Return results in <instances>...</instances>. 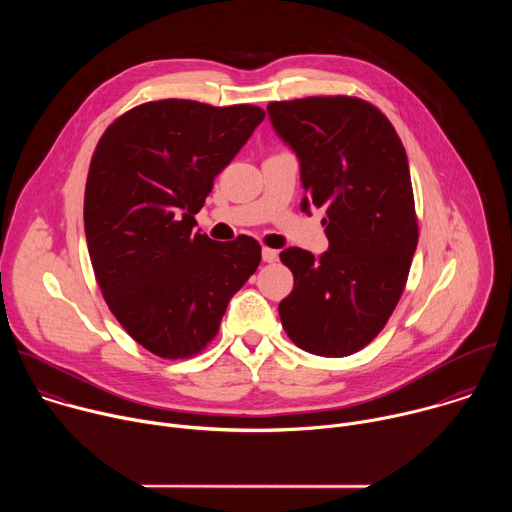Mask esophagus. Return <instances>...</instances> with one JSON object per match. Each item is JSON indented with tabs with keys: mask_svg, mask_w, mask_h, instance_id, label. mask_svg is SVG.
Here are the masks:
<instances>
[{
	"mask_svg": "<svg viewBox=\"0 0 512 512\" xmlns=\"http://www.w3.org/2000/svg\"><path fill=\"white\" fill-rule=\"evenodd\" d=\"M261 255H263V261H265V263H275V261L279 259L277 251H275V249H267V247L261 251Z\"/></svg>",
	"mask_w": 512,
	"mask_h": 512,
	"instance_id": "obj_1",
	"label": "esophagus"
}]
</instances>
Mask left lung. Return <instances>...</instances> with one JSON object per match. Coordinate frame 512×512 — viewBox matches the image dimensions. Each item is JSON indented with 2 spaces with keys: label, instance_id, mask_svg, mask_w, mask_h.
I'll return each mask as SVG.
<instances>
[{
  "label": "left lung",
  "instance_id": "8db88e82",
  "mask_svg": "<svg viewBox=\"0 0 512 512\" xmlns=\"http://www.w3.org/2000/svg\"><path fill=\"white\" fill-rule=\"evenodd\" d=\"M267 113L296 152L310 204L326 208L330 247L279 253L294 289L279 304L296 346L348 356L373 342L391 318L417 249V216L403 143L391 121L358 97L273 101Z\"/></svg>",
  "mask_w": 512,
  "mask_h": 512
}]
</instances>
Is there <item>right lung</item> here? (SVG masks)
<instances>
[{
    "label": "right lung",
    "mask_w": 512,
    "mask_h": 512,
    "mask_svg": "<svg viewBox=\"0 0 512 512\" xmlns=\"http://www.w3.org/2000/svg\"><path fill=\"white\" fill-rule=\"evenodd\" d=\"M265 111L188 99L137 105L101 135L85 188V235L101 294L145 350L198 354L261 261L253 237L194 233L214 178Z\"/></svg>",
    "instance_id": "obj_1"
}]
</instances>
